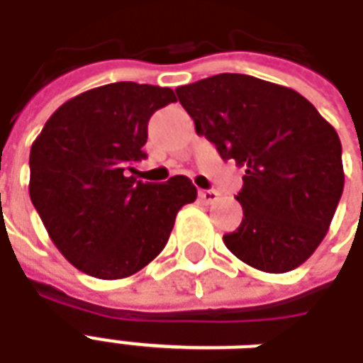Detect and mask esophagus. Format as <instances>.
Wrapping results in <instances>:
<instances>
[{
	"mask_svg": "<svg viewBox=\"0 0 363 363\" xmlns=\"http://www.w3.org/2000/svg\"><path fill=\"white\" fill-rule=\"evenodd\" d=\"M198 196H200V200H202L204 204H213V202L220 198V194H218L216 190H200Z\"/></svg>",
	"mask_w": 363,
	"mask_h": 363,
	"instance_id": "34e87169",
	"label": "esophagus"
}]
</instances>
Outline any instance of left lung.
Instances as JSON below:
<instances>
[{"label": "left lung", "instance_id": "obj_1", "mask_svg": "<svg viewBox=\"0 0 363 363\" xmlns=\"http://www.w3.org/2000/svg\"><path fill=\"white\" fill-rule=\"evenodd\" d=\"M198 134L245 167L241 225L223 235L237 259L262 272L294 270L325 239L344 189L336 130L305 96L243 74L177 87Z\"/></svg>", "mask_w": 363, "mask_h": 363}]
</instances>
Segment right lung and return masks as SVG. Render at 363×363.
Here are the masks:
<instances>
[{"mask_svg":"<svg viewBox=\"0 0 363 363\" xmlns=\"http://www.w3.org/2000/svg\"><path fill=\"white\" fill-rule=\"evenodd\" d=\"M174 101L169 87L108 83L62 104L33 142L30 200L77 270L101 280L142 270L163 251L179 210L196 200L182 174L163 184L130 174L147 157L151 114Z\"/></svg>","mask_w":363,"mask_h":363,"instance_id":"add662e5","label":"right lung"}]
</instances>
